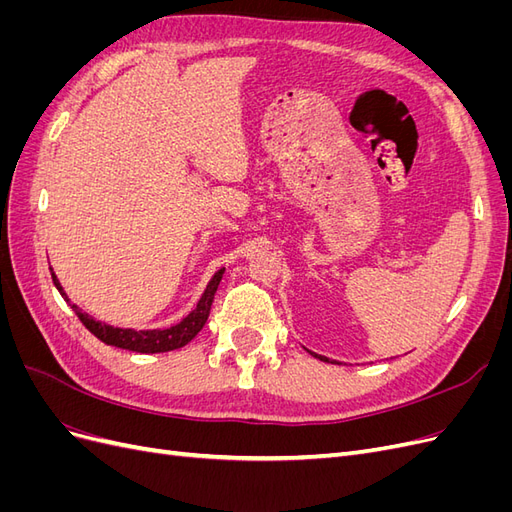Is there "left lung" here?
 I'll use <instances>...</instances> for the list:
<instances>
[{
  "label": "left lung",
  "instance_id": "8db88e82",
  "mask_svg": "<svg viewBox=\"0 0 512 512\" xmlns=\"http://www.w3.org/2000/svg\"><path fill=\"white\" fill-rule=\"evenodd\" d=\"M322 361H327V359H324V356H322Z\"/></svg>",
  "mask_w": 512,
  "mask_h": 512
}]
</instances>
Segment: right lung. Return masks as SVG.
Wrapping results in <instances>:
<instances>
[{"label": "right lung", "mask_w": 512, "mask_h": 512, "mask_svg": "<svg viewBox=\"0 0 512 512\" xmlns=\"http://www.w3.org/2000/svg\"><path fill=\"white\" fill-rule=\"evenodd\" d=\"M222 275H224V269H220L218 273L211 277V282L207 284L203 297H200L196 307L179 324H175V327L153 329V331H134V329L111 327V324H104L100 320H94L89 314L81 312L79 307H76L74 303H70L64 288H61L59 280H57L53 269H51V277H53L55 288L59 290L61 297H64L70 303V307L74 309V314L79 316V320L85 324V329L89 333H94L100 339V342H104L108 346L132 350V352H141V354L177 350V348H183L188 342H192V339L198 335V331L205 327V322L209 318V309H211V303H213V297H215V290H218V286H220Z\"/></svg>", "instance_id": "add662e5"}]
</instances>
